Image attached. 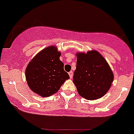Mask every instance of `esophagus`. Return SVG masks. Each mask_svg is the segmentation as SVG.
Instances as JSON below:
<instances>
[{
	"instance_id": "34e87169",
	"label": "esophagus",
	"mask_w": 134,
	"mask_h": 134,
	"mask_svg": "<svg viewBox=\"0 0 134 134\" xmlns=\"http://www.w3.org/2000/svg\"><path fill=\"white\" fill-rule=\"evenodd\" d=\"M69 75L70 78H72L73 77V71H70V72H69Z\"/></svg>"
}]
</instances>
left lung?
Returning a JSON list of instances; mask_svg holds the SVG:
<instances>
[{
  "label": "left lung",
  "mask_w": 134,
  "mask_h": 134,
  "mask_svg": "<svg viewBox=\"0 0 134 134\" xmlns=\"http://www.w3.org/2000/svg\"><path fill=\"white\" fill-rule=\"evenodd\" d=\"M73 82L79 94L87 100H96L108 92L114 75L105 59L97 51L77 53Z\"/></svg>",
  "instance_id": "8db88e82"
}]
</instances>
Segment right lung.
<instances>
[{"instance_id":"right-lung-1","label":"right lung","mask_w":134,"mask_h":134,"mask_svg":"<svg viewBox=\"0 0 134 134\" xmlns=\"http://www.w3.org/2000/svg\"><path fill=\"white\" fill-rule=\"evenodd\" d=\"M60 52L54 46L41 51L29 63L26 69L27 85L33 92L43 97L57 92L66 79H69L60 61Z\"/></svg>"}]
</instances>
